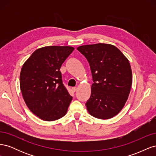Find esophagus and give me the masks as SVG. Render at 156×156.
I'll return each instance as SVG.
<instances>
[{"instance_id": "obj_1", "label": "esophagus", "mask_w": 156, "mask_h": 156, "mask_svg": "<svg viewBox=\"0 0 156 156\" xmlns=\"http://www.w3.org/2000/svg\"><path fill=\"white\" fill-rule=\"evenodd\" d=\"M77 87H73L72 88V90L73 91V92H76L77 91Z\"/></svg>"}]
</instances>
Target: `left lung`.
Listing matches in <instances>:
<instances>
[{
    "instance_id": "obj_1",
    "label": "left lung",
    "mask_w": 156,
    "mask_h": 156,
    "mask_svg": "<svg viewBox=\"0 0 156 156\" xmlns=\"http://www.w3.org/2000/svg\"><path fill=\"white\" fill-rule=\"evenodd\" d=\"M90 67L94 83L86 103L89 114L109 119L123 108L130 93L132 72L128 59L111 44L84 45L77 48Z\"/></svg>"
}]
</instances>
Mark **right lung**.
I'll list each match as a JSON object with an SVG mask.
<instances>
[{
	"mask_svg": "<svg viewBox=\"0 0 156 156\" xmlns=\"http://www.w3.org/2000/svg\"><path fill=\"white\" fill-rule=\"evenodd\" d=\"M73 50L70 46L44 47L23 65V98L30 111L41 120L53 121L66 114L72 97L64 86L60 69Z\"/></svg>",
	"mask_w": 156,
	"mask_h": 156,
	"instance_id": "right-lung-1",
	"label": "right lung"
}]
</instances>
